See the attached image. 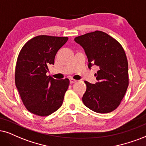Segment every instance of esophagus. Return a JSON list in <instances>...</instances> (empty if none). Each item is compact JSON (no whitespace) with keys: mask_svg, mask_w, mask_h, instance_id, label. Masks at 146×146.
Listing matches in <instances>:
<instances>
[{"mask_svg":"<svg viewBox=\"0 0 146 146\" xmlns=\"http://www.w3.org/2000/svg\"><path fill=\"white\" fill-rule=\"evenodd\" d=\"M76 82H77V80H75V79H73V78L70 79V83H71V84H73V83H75Z\"/></svg>","mask_w":146,"mask_h":146,"instance_id":"esophagus-1","label":"esophagus"}]
</instances>
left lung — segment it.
<instances>
[{
    "instance_id": "left-lung-1",
    "label": "left lung",
    "mask_w": 146,
    "mask_h": 146,
    "mask_svg": "<svg viewBox=\"0 0 146 146\" xmlns=\"http://www.w3.org/2000/svg\"><path fill=\"white\" fill-rule=\"evenodd\" d=\"M75 41L84 48L88 67H98V82L85 81L87 89L83 96L84 105L98 113H108L119 106L129 86L128 62L121 44L102 31L77 36Z\"/></svg>"
}]
</instances>
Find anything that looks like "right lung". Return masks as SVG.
Segmentation results:
<instances>
[{"instance_id":"1","label":"right lung","mask_w":146,"mask_h":146,"mask_svg":"<svg viewBox=\"0 0 146 146\" xmlns=\"http://www.w3.org/2000/svg\"><path fill=\"white\" fill-rule=\"evenodd\" d=\"M67 37L41 35L27 41L17 60L15 81L27 110L40 117L56 111L63 102L69 79H54L46 75L54 64L56 52L67 42Z\"/></svg>"}]
</instances>
